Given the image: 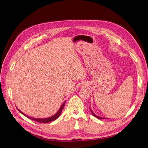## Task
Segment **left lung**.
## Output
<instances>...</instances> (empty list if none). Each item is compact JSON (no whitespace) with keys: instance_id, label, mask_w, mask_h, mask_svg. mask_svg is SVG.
I'll return each instance as SVG.
<instances>
[{"instance_id":"obj_1","label":"left lung","mask_w":148,"mask_h":148,"mask_svg":"<svg viewBox=\"0 0 148 148\" xmlns=\"http://www.w3.org/2000/svg\"><path fill=\"white\" fill-rule=\"evenodd\" d=\"M90 110H91V113H92V114L93 115V116H94L95 117H96V118H98V119H106V118H102V117H100V116H97V115H96L95 114H94V113H93V112L92 111V110H91V108H90Z\"/></svg>"}]
</instances>
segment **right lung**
I'll return each mask as SVG.
<instances>
[{
	"label": "right lung",
	"mask_w": 148,
	"mask_h": 148,
	"mask_svg": "<svg viewBox=\"0 0 148 148\" xmlns=\"http://www.w3.org/2000/svg\"><path fill=\"white\" fill-rule=\"evenodd\" d=\"M65 103H66V101H64V102H63V103L61 105V106L60 107L59 110L58 111V112L54 114L53 116H50V117H49V118H32V117H30V116H28L27 115H25L24 113H23L22 111H20L18 109V111L22 113L23 115H24L25 116H26V117H27L28 118L30 119H32L33 121H37L38 122H41V123H48V122H51V121H53L54 120H56V119H57L59 116L61 114V112L62 111V110L63 109V108H64V105H65Z\"/></svg>",
	"instance_id": "obj_1"
}]
</instances>
